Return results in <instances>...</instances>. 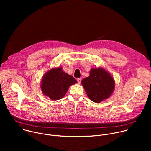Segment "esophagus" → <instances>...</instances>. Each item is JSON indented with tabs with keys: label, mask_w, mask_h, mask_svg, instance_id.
I'll return each instance as SVG.
<instances>
[{
	"label": "esophagus",
	"mask_w": 151,
	"mask_h": 151,
	"mask_svg": "<svg viewBox=\"0 0 151 151\" xmlns=\"http://www.w3.org/2000/svg\"><path fill=\"white\" fill-rule=\"evenodd\" d=\"M81 80H82V79H81V78H78V79H77L78 83H80L81 82Z\"/></svg>",
	"instance_id": "34e87169"
}]
</instances>
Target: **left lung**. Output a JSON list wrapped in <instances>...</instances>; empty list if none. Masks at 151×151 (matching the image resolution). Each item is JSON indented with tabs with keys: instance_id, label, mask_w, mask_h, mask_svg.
I'll return each instance as SVG.
<instances>
[{
	"instance_id": "obj_1",
	"label": "left lung",
	"mask_w": 151,
	"mask_h": 151,
	"mask_svg": "<svg viewBox=\"0 0 151 151\" xmlns=\"http://www.w3.org/2000/svg\"><path fill=\"white\" fill-rule=\"evenodd\" d=\"M88 98L95 103H100L110 97L115 83L112 76L103 68H92L90 76L81 81Z\"/></svg>"
}]
</instances>
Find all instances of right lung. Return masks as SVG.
<instances>
[{"label": "right lung", "mask_w": 151, "mask_h": 151, "mask_svg": "<svg viewBox=\"0 0 151 151\" xmlns=\"http://www.w3.org/2000/svg\"><path fill=\"white\" fill-rule=\"evenodd\" d=\"M76 82L72 75L63 71L62 68H55L43 76L40 89L45 96L52 100H57L64 97L70 86Z\"/></svg>", "instance_id": "obj_1"}]
</instances>
